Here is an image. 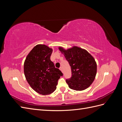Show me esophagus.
<instances>
[{"instance_id":"34e87169","label":"esophagus","mask_w":122,"mask_h":122,"mask_svg":"<svg viewBox=\"0 0 122 122\" xmlns=\"http://www.w3.org/2000/svg\"><path fill=\"white\" fill-rule=\"evenodd\" d=\"M60 70H61V71L62 72H63V71H62V67H60Z\"/></svg>"}]
</instances>
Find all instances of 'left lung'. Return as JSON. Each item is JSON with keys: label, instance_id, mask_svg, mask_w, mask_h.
I'll return each mask as SVG.
<instances>
[{"label": "left lung", "instance_id": "obj_1", "mask_svg": "<svg viewBox=\"0 0 122 122\" xmlns=\"http://www.w3.org/2000/svg\"><path fill=\"white\" fill-rule=\"evenodd\" d=\"M71 68L72 77L66 80L71 89L83 91L93 82L97 74V64L93 56L81 48L73 46L67 50L59 47Z\"/></svg>", "mask_w": 122, "mask_h": 122}]
</instances>
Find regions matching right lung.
Listing matches in <instances>:
<instances>
[{
	"label": "right lung",
	"instance_id": "right-lung-1",
	"mask_svg": "<svg viewBox=\"0 0 122 122\" xmlns=\"http://www.w3.org/2000/svg\"><path fill=\"white\" fill-rule=\"evenodd\" d=\"M52 51L48 46L39 44L28 53L24 63V75L29 86L43 95L52 93L63 75L50 60Z\"/></svg>",
	"mask_w": 122,
	"mask_h": 122
}]
</instances>
